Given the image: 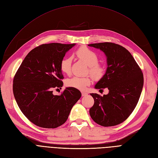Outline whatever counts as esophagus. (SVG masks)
<instances>
[{
  "label": "esophagus",
  "instance_id": "1",
  "mask_svg": "<svg viewBox=\"0 0 158 158\" xmlns=\"http://www.w3.org/2000/svg\"><path fill=\"white\" fill-rule=\"evenodd\" d=\"M88 95L87 93H85V92H82V96H85V95Z\"/></svg>",
  "mask_w": 158,
  "mask_h": 158
}]
</instances>
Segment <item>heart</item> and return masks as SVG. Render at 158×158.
<instances>
[{
	"label": "heart",
	"mask_w": 158,
	"mask_h": 158,
	"mask_svg": "<svg viewBox=\"0 0 158 158\" xmlns=\"http://www.w3.org/2000/svg\"><path fill=\"white\" fill-rule=\"evenodd\" d=\"M76 55L81 60L84 61L88 66L89 73L95 79H99L103 75L105 69L103 66L98 63V56L94 51L87 47H81L76 51ZM72 59L70 57H64L60 63V69L62 73L70 74L71 70ZM91 83V78L89 76L84 77L73 76L66 80V86L83 90Z\"/></svg>",
	"instance_id": "1"
}]
</instances>
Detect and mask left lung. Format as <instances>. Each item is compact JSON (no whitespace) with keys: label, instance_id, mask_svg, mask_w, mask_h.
Listing matches in <instances>:
<instances>
[{"label":"left lung","instance_id":"left-lung-1","mask_svg":"<svg viewBox=\"0 0 158 158\" xmlns=\"http://www.w3.org/2000/svg\"><path fill=\"white\" fill-rule=\"evenodd\" d=\"M88 46L99 49L107 56L106 73L95 88L109 89V94L103 96L90 94L94 99L90 117L103 127L117 125L125 121L136 106L144 85L143 73L131 52L121 45L105 42Z\"/></svg>","mask_w":158,"mask_h":158}]
</instances>
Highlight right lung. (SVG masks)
I'll return each mask as SVG.
<instances>
[{
    "label": "right lung",
    "mask_w": 158,
    "mask_h": 158,
    "mask_svg": "<svg viewBox=\"0 0 158 158\" xmlns=\"http://www.w3.org/2000/svg\"><path fill=\"white\" fill-rule=\"evenodd\" d=\"M75 45L52 43L32 49L25 57L13 80V94L18 106L36 126L55 128L68 119L81 92L66 88L60 95L52 94L61 89L63 75L60 63L66 52Z\"/></svg>",
    "instance_id": "right-lung-1"
}]
</instances>
